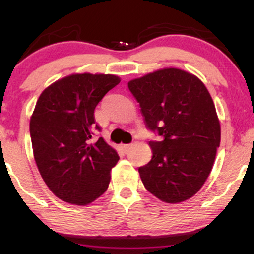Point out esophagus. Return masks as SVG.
<instances>
[{
	"label": "esophagus",
	"instance_id": "1",
	"mask_svg": "<svg viewBox=\"0 0 254 254\" xmlns=\"http://www.w3.org/2000/svg\"><path fill=\"white\" fill-rule=\"evenodd\" d=\"M130 148H131V144H122L121 145V150L123 152H127Z\"/></svg>",
	"mask_w": 254,
	"mask_h": 254
}]
</instances>
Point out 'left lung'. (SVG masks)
<instances>
[{
	"instance_id": "8db88e82",
	"label": "left lung",
	"mask_w": 254,
	"mask_h": 254,
	"mask_svg": "<svg viewBox=\"0 0 254 254\" xmlns=\"http://www.w3.org/2000/svg\"><path fill=\"white\" fill-rule=\"evenodd\" d=\"M145 126L161 136L150 141L152 158L140 167L144 187L162 201L194 196L212 171L221 126L209 92L198 77L163 68L127 83Z\"/></svg>"
}]
</instances>
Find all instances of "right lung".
Returning a JSON list of instances; mask_svg holds the SVG:
<instances>
[{
    "label": "right lung",
    "instance_id": "obj_1",
    "mask_svg": "<svg viewBox=\"0 0 254 254\" xmlns=\"http://www.w3.org/2000/svg\"><path fill=\"white\" fill-rule=\"evenodd\" d=\"M121 79L110 74H72L48 86L30 119L33 157L59 199L85 206L105 192L118 152L103 137L92 142L94 110Z\"/></svg>",
    "mask_w": 254,
    "mask_h": 254
}]
</instances>
